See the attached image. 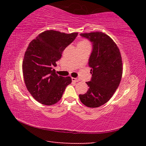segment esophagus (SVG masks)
Here are the masks:
<instances>
[{
    "mask_svg": "<svg viewBox=\"0 0 146 146\" xmlns=\"http://www.w3.org/2000/svg\"><path fill=\"white\" fill-rule=\"evenodd\" d=\"M72 81L74 82H78V81H80V79L77 78H72Z\"/></svg>",
    "mask_w": 146,
    "mask_h": 146,
    "instance_id": "1",
    "label": "esophagus"
}]
</instances>
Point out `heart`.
Here are the masks:
<instances>
[{
	"label": "heart",
	"mask_w": 146,
	"mask_h": 146,
	"mask_svg": "<svg viewBox=\"0 0 146 146\" xmlns=\"http://www.w3.org/2000/svg\"><path fill=\"white\" fill-rule=\"evenodd\" d=\"M78 47H85V46H90V41L86 40V39H82L78 43Z\"/></svg>",
	"instance_id": "obj_1"
}]
</instances>
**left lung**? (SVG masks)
Returning <instances> with one entry per match:
<instances>
[{
	"label": "left lung",
	"mask_w": 146,
	"mask_h": 146,
	"mask_svg": "<svg viewBox=\"0 0 146 146\" xmlns=\"http://www.w3.org/2000/svg\"><path fill=\"white\" fill-rule=\"evenodd\" d=\"M93 42V51L89 59L92 78L86 82L87 93L79 95L84 105L98 108L112 97L122 76V60L120 49L113 39L100 31L81 33Z\"/></svg>",
	"instance_id": "left-lung-1"
}]
</instances>
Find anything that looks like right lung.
Masks as SVG:
<instances>
[{
	"label": "right lung",
	"mask_w": 146,
	"mask_h": 146,
	"mask_svg": "<svg viewBox=\"0 0 146 146\" xmlns=\"http://www.w3.org/2000/svg\"><path fill=\"white\" fill-rule=\"evenodd\" d=\"M77 35L46 30L29 44L23 62L24 82L33 97L42 104L57 103L71 83L70 76L58 75L52 67L56 66L63 51Z\"/></svg>",
	"instance_id": "obj_1"
}]
</instances>
